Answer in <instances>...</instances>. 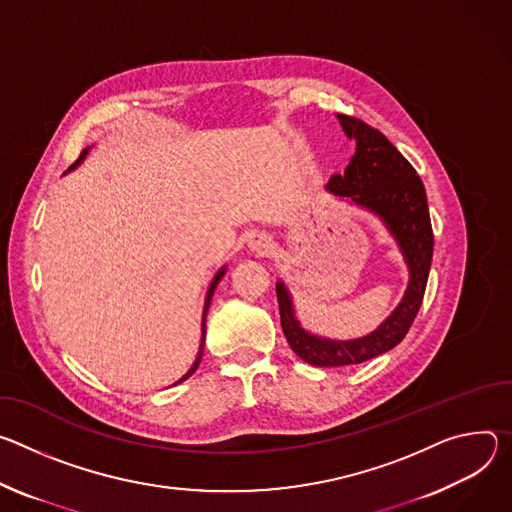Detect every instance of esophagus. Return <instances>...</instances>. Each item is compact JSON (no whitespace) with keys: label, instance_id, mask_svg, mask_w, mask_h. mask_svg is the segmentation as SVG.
Returning <instances> with one entry per match:
<instances>
[{"label":"esophagus","instance_id":"esophagus-1","mask_svg":"<svg viewBox=\"0 0 512 512\" xmlns=\"http://www.w3.org/2000/svg\"><path fill=\"white\" fill-rule=\"evenodd\" d=\"M248 250L256 256H266L272 250V238L268 234H252L248 240Z\"/></svg>","mask_w":512,"mask_h":512}]
</instances>
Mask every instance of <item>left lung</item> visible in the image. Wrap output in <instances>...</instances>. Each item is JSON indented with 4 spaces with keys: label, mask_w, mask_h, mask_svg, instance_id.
Returning <instances> with one entry per match:
<instances>
[{
    "label": "left lung",
    "mask_w": 512,
    "mask_h": 512,
    "mask_svg": "<svg viewBox=\"0 0 512 512\" xmlns=\"http://www.w3.org/2000/svg\"><path fill=\"white\" fill-rule=\"evenodd\" d=\"M337 120L356 144V154L346 173L331 177L325 189L333 197L374 213L384 223L409 268V285L401 303L374 331L356 339H329L301 325L289 287L278 280L282 331L293 352L313 366L362 364L401 344L419 313L433 258L427 193L417 170L378 130L342 113H337Z\"/></svg>",
    "instance_id": "8db88e82"
}]
</instances>
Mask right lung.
<instances>
[{
  "label": "right lung",
  "mask_w": 512,
  "mask_h": 512,
  "mask_svg": "<svg viewBox=\"0 0 512 512\" xmlns=\"http://www.w3.org/2000/svg\"><path fill=\"white\" fill-rule=\"evenodd\" d=\"M89 150H91V146L89 148H85L83 152H81V156H79V160L69 168V170H73V168H77L83 160H85V156L89 154ZM225 270H227V266H221L219 270H217V274L213 276V280H211V285H209V289H207V295H205V305H203V323H201V346H199V354H197V358H195V362H193V366L189 368V372L185 374V376H181L175 384H179V382H183V380H187L195 370H197V366H199V362H201V356H203V346H205V317H207V311H209V305H211V297H213V291L217 289V285H219V280H221V276L225 274Z\"/></svg>",
  "instance_id": "right-lung-1"
}]
</instances>
